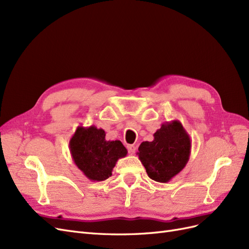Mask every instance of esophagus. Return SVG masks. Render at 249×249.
Listing matches in <instances>:
<instances>
[{
	"label": "esophagus",
	"instance_id": "obj_1",
	"mask_svg": "<svg viewBox=\"0 0 249 249\" xmlns=\"http://www.w3.org/2000/svg\"><path fill=\"white\" fill-rule=\"evenodd\" d=\"M126 147H127V150H129V153H130L131 155L135 154V152H136V146L133 145V144H131V145H127Z\"/></svg>",
	"mask_w": 249,
	"mask_h": 249
}]
</instances>
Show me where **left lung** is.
<instances>
[{
    "instance_id": "left-lung-1",
    "label": "left lung",
    "mask_w": 249,
    "mask_h": 249,
    "mask_svg": "<svg viewBox=\"0 0 249 249\" xmlns=\"http://www.w3.org/2000/svg\"><path fill=\"white\" fill-rule=\"evenodd\" d=\"M137 153L147 176L167 183L182 171L189 161L191 139L178 120L165 123L154 134L153 141L142 142Z\"/></svg>"
}]
</instances>
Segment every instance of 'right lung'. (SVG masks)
Returning <instances> with one entry per match:
<instances>
[{
	"label": "right lung",
	"mask_w": 249,
	"mask_h": 249,
	"mask_svg": "<svg viewBox=\"0 0 249 249\" xmlns=\"http://www.w3.org/2000/svg\"><path fill=\"white\" fill-rule=\"evenodd\" d=\"M106 133L94 125L78 126L70 140L71 158L88 179L102 182L112 176V170L127 150L119 140L107 141Z\"/></svg>",
	"instance_id": "right-lung-1"
}]
</instances>
